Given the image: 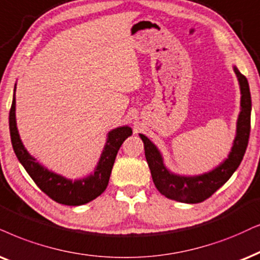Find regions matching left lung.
Instances as JSON below:
<instances>
[{
	"label": "left lung",
	"instance_id": "obj_1",
	"mask_svg": "<svg viewBox=\"0 0 260 260\" xmlns=\"http://www.w3.org/2000/svg\"><path fill=\"white\" fill-rule=\"evenodd\" d=\"M234 72L241 90V111L239 114L236 137L231 153L217 168L198 176L175 175L166 168L158 149L151 143L149 138L140 134L154 186L167 198L188 204L204 202L231 179L244 158L251 131L252 101L247 79L240 73L236 67H234Z\"/></svg>",
	"mask_w": 260,
	"mask_h": 260
}]
</instances>
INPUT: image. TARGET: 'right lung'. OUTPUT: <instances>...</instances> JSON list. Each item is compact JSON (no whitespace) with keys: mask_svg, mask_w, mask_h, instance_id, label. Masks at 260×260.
Masks as SVG:
<instances>
[{"mask_svg":"<svg viewBox=\"0 0 260 260\" xmlns=\"http://www.w3.org/2000/svg\"><path fill=\"white\" fill-rule=\"evenodd\" d=\"M9 131H11L13 150H14L19 162L22 164V167L32 177L36 185L52 200L70 206L86 204L96 199L106 190L117 151L120 150L123 141L128 137L132 136V129L128 126L110 131L94 173L85 179L72 181V180L57 175L41 166L22 145L15 121V90L11 111H9Z\"/></svg>","mask_w":260,"mask_h":260,"instance_id":"obj_1","label":"right lung"}]
</instances>
